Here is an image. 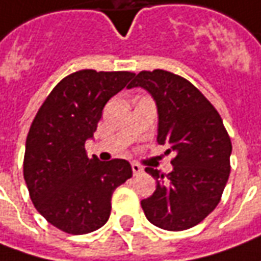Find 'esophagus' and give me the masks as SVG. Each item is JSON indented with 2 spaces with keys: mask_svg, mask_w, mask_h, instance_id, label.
Masks as SVG:
<instances>
[{
  "mask_svg": "<svg viewBox=\"0 0 261 261\" xmlns=\"http://www.w3.org/2000/svg\"><path fill=\"white\" fill-rule=\"evenodd\" d=\"M131 169H133V173H134V176L140 175V173L143 172V167L140 166V165H137V163H131Z\"/></svg>",
  "mask_w": 261,
  "mask_h": 261,
  "instance_id": "obj_1",
  "label": "esophagus"
}]
</instances>
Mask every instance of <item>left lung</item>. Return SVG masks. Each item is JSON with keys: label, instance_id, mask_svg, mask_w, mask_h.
Returning a JSON list of instances; mask_svg holds the SVG:
<instances>
[{"label": "left lung", "instance_id": "8db88e82", "mask_svg": "<svg viewBox=\"0 0 261 261\" xmlns=\"http://www.w3.org/2000/svg\"><path fill=\"white\" fill-rule=\"evenodd\" d=\"M141 86L156 101L158 143L175 153L167 175L151 167L156 191L141 201L153 225L167 231L195 227L221 201L228 180L231 140L218 111L185 77L156 69L140 72L128 88Z\"/></svg>", "mask_w": 261, "mask_h": 261}]
</instances>
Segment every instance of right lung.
I'll list each match as a JSON object with an SVG mask.
<instances>
[{"label":"right lung","mask_w":261,"mask_h":261,"mask_svg":"<svg viewBox=\"0 0 261 261\" xmlns=\"http://www.w3.org/2000/svg\"><path fill=\"white\" fill-rule=\"evenodd\" d=\"M131 72L77 70L53 88L25 140L23 173L36 210L47 222L81 236L101 228L111 214L113 192L133 176L124 159L88 158L102 110L130 82Z\"/></svg>","instance_id":"right-lung-1"}]
</instances>
